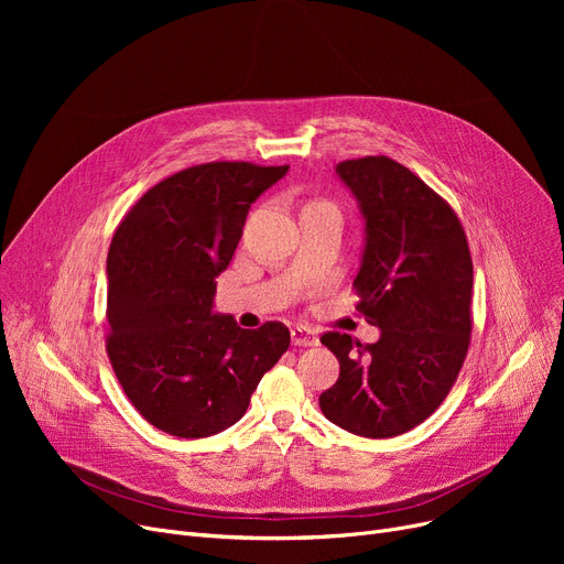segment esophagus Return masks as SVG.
I'll use <instances>...</instances> for the list:
<instances>
[{
    "label": "esophagus",
    "instance_id": "esophagus-1",
    "mask_svg": "<svg viewBox=\"0 0 564 564\" xmlns=\"http://www.w3.org/2000/svg\"><path fill=\"white\" fill-rule=\"evenodd\" d=\"M290 336H292V345H297V347H315L319 343L317 334L308 327H294L290 332Z\"/></svg>",
    "mask_w": 564,
    "mask_h": 564
}]
</instances>
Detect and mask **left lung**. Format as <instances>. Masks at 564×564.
Wrapping results in <instances>:
<instances>
[{"label": "left lung", "instance_id": "1", "mask_svg": "<svg viewBox=\"0 0 564 564\" xmlns=\"http://www.w3.org/2000/svg\"><path fill=\"white\" fill-rule=\"evenodd\" d=\"M336 173L366 219L357 311L381 336L319 338L340 361L319 409L351 434L389 438L430 419L457 381L473 329V260L451 203L400 162L368 155Z\"/></svg>", "mask_w": 564, "mask_h": 564}]
</instances>
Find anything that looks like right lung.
Segmentation results:
<instances>
[{
	"mask_svg": "<svg viewBox=\"0 0 564 564\" xmlns=\"http://www.w3.org/2000/svg\"><path fill=\"white\" fill-rule=\"evenodd\" d=\"M288 173L207 162L148 189L118 224L107 256V357L141 416L200 438L245 416L262 375L290 345L283 322L242 329L213 313L217 276L251 203Z\"/></svg>",
	"mask_w": 564,
	"mask_h": 564,
	"instance_id": "right-lung-1",
	"label": "right lung"
}]
</instances>
